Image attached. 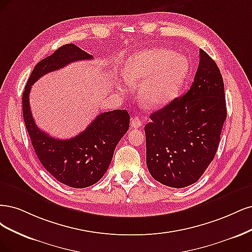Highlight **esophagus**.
Instances as JSON below:
<instances>
[{
  "mask_svg": "<svg viewBox=\"0 0 252 252\" xmlns=\"http://www.w3.org/2000/svg\"><path fill=\"white\" fill-rule=\"evenodd\" d=\"M142 121H141V119L138 117V116H134V117H132V119H131V126L133 127V128H138V127H141L142 126Z\"/></svg>",
  "mask_w": 252,
  "mask_h": 252,
  "instance_id": "34e87169",
  "label": "esophagus"
}]
</instances>
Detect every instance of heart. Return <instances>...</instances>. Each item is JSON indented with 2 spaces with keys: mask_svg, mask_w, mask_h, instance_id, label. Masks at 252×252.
<instances>
[{
  "mask_svg": "<svg viewBox=\"0 0 252 252\" xmlns=\"http://www.w3.org/2000/svg\"><path fill=\"white\" fill-rule=\"evenodd\" d=\"M189 63L184 55L169 49H149L132 55L124 70L129 84H140V98L150 107H160L180 91L189 74ZM118 89L123 88L119 85Z\"/></svg>",
  "mask_w": 252,
  "mask_h": 252,
  "instance_id": "heart-1",
  "label": "heart"
}]
</instances>
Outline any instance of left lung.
Masks as SVG:
<instances>
[{
    "mask_svg": "<svg viewBox=\"0 0 252 252\" xmlns=\"http://www.w3.org/2000/svg\"><path fill=\"white\" fill-rule=\"evenodd\" d=\"M199 54L189 90L152 113L144 126L149 172L169 188H186L204 174L227 116L221 72L205 51Z\"/></svg>",
    "mask_w": 252,
    "mask_h": 252,
    "instance_id": "left-lung-1",
    "label": "left lung"
}]
</instances>
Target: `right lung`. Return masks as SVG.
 <instances>
[{
  "label": "right lung",
  "mask_w": 252,
  "mask_h": 252,
  "mask_svg": "<svg viewBox=\"0 0 252 252\" xmlns=\"http://www.w3.org/2000/svg\"><path fill=\"white\" fill-rule=\"evenodd\" d=\"M92 59V55L74 44L60 47L32 70L22 99L24 121L40 163L56 180L74 189L95 184L107 172L117 143L128 129V113L126 110L101 113L84 132L71 139L61 140L36 126L29 105V93L31 86L47 73L70 63Z\"/></svg>",
  "instance_id": "right-lung-1"
}]
</instances>
